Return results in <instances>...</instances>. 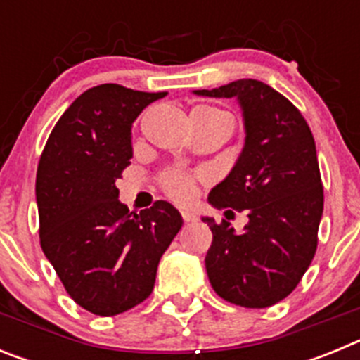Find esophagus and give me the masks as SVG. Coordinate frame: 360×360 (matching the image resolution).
Instances as JSON below:
<instances>
[{
    "mask_svg": "<svg viewBox=\"0 0 360 360\" xmlns=\"http://www.w3.org/2000/svg\"><path fill=\"white\" fill-rule=\"evenodd\" d=\"M182 218L186 224H191V221H196V219H198L195 212H191V211H182Z\"/></svg>",
    "mask_w": 360,
    "mask_h": 360,
    "instance_id": "obj_1",
    "label": "esophagus"
}]
</instances>
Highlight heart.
Segmentation results:
<instances>
[{"mask_svg": "<svg viewBox=\"0 0 360 360\" xmlns=\"http://www.w3.org/2000/svg\"><path fill=\"white\" fill-rule=\"evenodd\" d=\"M196 110H202V111H209V113H218V115H227L225 111H219L216 108H209V106H202V108H196ZM165 191L169 193L173 198L176 200H186L187 196L193 193V180L191 176L182 173H173L169 176L165 178Z\"/></svg>", "mask_w": 360, "mask_h": 360, "instance_id": "obj_1", "label": "heart"}]
</instances>
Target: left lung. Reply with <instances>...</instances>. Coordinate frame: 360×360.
<instances>
[{
	"instance_id": "left-lung-1",
	"label": "left lung",
	"mask_w": 360,
	"mask_h": 360,
	"mask_svg": "<svg viewBox=\"0 0 360 360\" xmlns=\"http://www.w3.org/2000/svg\"><path fill=\"white\" fill-rule=\"evenodd\" d=\"M193 94L236 98L245 128L236 164L207 200L216 209L247 211L249 224L238 234L227 219L202 218L212 231L209 281L229 303L272 307L297 287L317 249L324 196L316 142L297 108L262 81Z\"/></svg>"
}]
</instances>
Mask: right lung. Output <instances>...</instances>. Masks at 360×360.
Instances as JSON below:
<instances>
[{"label": "right lung", "instance_id": "right-lung-1", "mask_svg": "<svg viewBox=\"0 0 360 360\" xmlns=\"http://www.w3.org/2000/svg\"><path fill=\"white\" fill-rule=\"evenodd\" d=\"M165 95L111 82L86 90L57 120L37 165L41 249L70 297L95 316L148 299L162 254L182 229L169 202L135 214L115 186L131 164L133 122Z\"/></svg>", "mask_w": 360, "mask_h": 360}]
</instances>
